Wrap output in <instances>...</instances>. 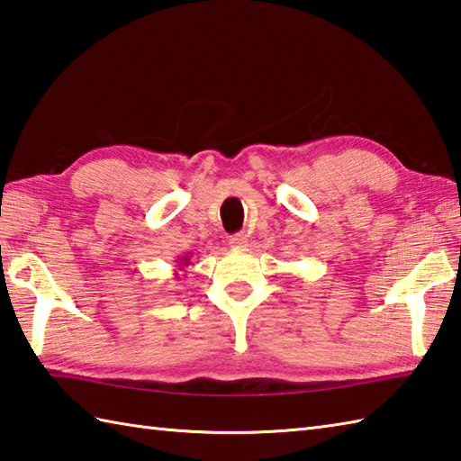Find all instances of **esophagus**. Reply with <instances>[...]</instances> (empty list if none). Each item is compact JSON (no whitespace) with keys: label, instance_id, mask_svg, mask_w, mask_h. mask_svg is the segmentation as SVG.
I'll list each match as a JSON object with an SVG mask.
<instances>
[{"label":"esophagus","instance_id":"esophagus-1","mask_svg":"<svg viewBox=\"0 0 461 461\" xmlns=\"http://www.w3.org/2000/svg\"><path fill=\"white\" fill-rule=\"evenodd\" d=\"M229 242H230V247H234V249H244L249 244V237L244 232H239V234H232Z\"/></svg>","mask_w":461,"mask_h":461}]
</instances>
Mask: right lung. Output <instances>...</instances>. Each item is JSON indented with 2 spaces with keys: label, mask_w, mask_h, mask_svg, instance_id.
<instances>
[{
  "label": "right lung",
  "mask_w": 461,
  "mask_h": 461,
  "mask_svg": "<svg viewBox=\"0 0 461 461\" xmlns=\"http://www.w3.org/2000/svg\"><path fill=\"white\" fill-rule=\"evenodd\" d=\"M191 265V255H189V252H186V255H183L181 258H178L176 260V268H185V267H189Z\"/></svg>",
  "instance_id": "1"
}]
</instances>
